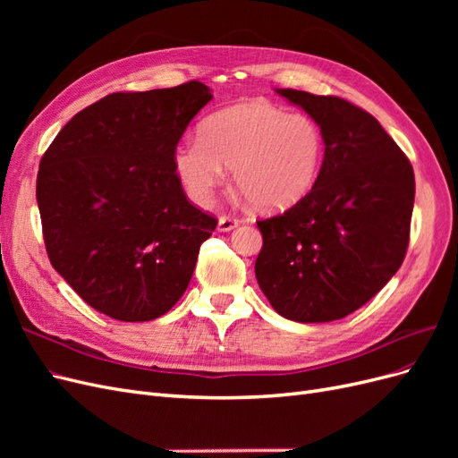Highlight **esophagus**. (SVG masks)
<instances>
[{
  "label": "esophagus",
  "mask_w": 458,
  "mask_h": 458,
  "mask_svg": "<svg viewBox=\"0 0 458 458\" xmlns=\"http://www.w3.org/2000/svg\"><path fill=\"white\" fill-rule=\"evenodd\" d=\"M239 224H241V221H239L237 217H233V216H221L219 221H217V231L227 233V231H233Z\"/></svg>",
  "instance_id": "esophagus-1"
}]
</instances>
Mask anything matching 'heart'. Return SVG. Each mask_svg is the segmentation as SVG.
Masks as SVG:
<instances>
[{
  "mask_svg": "<svg viewBox=\"0 0 458 458\" xmlns=\"http://www.w3.org/2000/svg\"><path fill=\"white\" fill-rule=\"evenodd\" d=\"M325 158V133L306 114L241 103L208 116L199 141L174 152V168L192 202L206 206L233 168V182L259 210L276 212L306 199Z\"/></svg>",
  "mask_w": 458,
  "mask_h": 458,
  "instance_id": "heart-1",
  "label": "heart"
}]
</instances>
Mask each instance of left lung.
I'll use <instances>...</instances> for the list:
<instances>
[{
    "label": "left lung",
    "instance_id": "8db88e82",
    "mask_svg": "<svg viewBox=\"0 0 458 458\" xmlns=\"http://www.w3.org/2000/svg\"><path fill=\"white\" fill-rule=\"evenodd\" d=\"M276 93L321 126L325 158L306 199L258 221L256 279L284 318L336 321L365 306L403 263L412 165L367 110L332 95Z\"/></svg>",
    "mask_w": 458,
    "mask_h": 458
}]
</instances>
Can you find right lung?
<instances>
[{
	"label": "right lung",
	"mask_w": 458,
	"mask_h": 458,
	"mask_svg": "<svg viewBox=\"0 0 458 458\" xmlns=\"http://www.w3.org/2000/svg\"><path fill=\"white\" fill-rule=\"evenodd\" d=\"M202 81L113 93L66 123L41 157L36 199L51 266L97 311L152 321L183 296L217 219L174 168Z\"/></svg>",
	"instance_id": "right-lung-1"
}]
</instances>
